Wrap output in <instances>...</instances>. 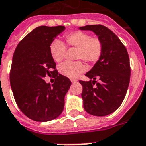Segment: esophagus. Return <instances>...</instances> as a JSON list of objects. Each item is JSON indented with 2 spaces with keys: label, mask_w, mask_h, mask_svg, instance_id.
<instances>
[{
  "label": "esophagus",
  "mask_w": 146,
  "mask_h": 146,
  "mask_svg": "<svg viewBox=\"0 0 146 146\" xmlns=\"http://www.w3.org/2000/svg\"><path fill=\"white\" fill-rule=\"evenodd\" d=\"M76 81H77L76 80H73V79L71 80V82H72V83H73V84H74V83H76Z\"/></svg>",
  "instance_id": "obj_1"
}]
</instances>
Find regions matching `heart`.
<instances>
[{
    "instance_id": "heart-1",
    "label": "heart",
    "mask_w": 146,
    "mask_h": 146,
    "mask_svg": "<svg viewBox=\"0 0 146 146\" xmlns=\"http://www.w3.org/2000/svg\"><path fill=\"white\" fill-rule=\"evenodd\" d=\"M65 44L68 47L77 48L76 58L86 62L95 63L98 62L103 52V43L98 37H91L90 35L83 31H74L64 35ZM66 48L64 43L59 39L53 40L49 46V52L55 62H62L64 59ZM87 69L82 61L66 62L59 66V71L69 78H76Z\"/></svg>"
}]
</instances>
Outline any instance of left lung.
Here are the masks:
<instances>
[{
	"label": "left lung",
	"instance_id": "8db88e82",
	"mask_svg": "<svg viewBox=\"0 0 146 146\" xmlns=\"http://www.w3.org/2000/svg\"><path fill=\"white\" fill-rule=\"evenodd\" d=\"M80 29L92 31L103 43L101 56L85 74L90 80H80L84 108L94 116H106L119 108L127 93L131 76L128 52L117 35L107 27L91 25Z\"/></svg>",
	"mask_w": 146,
	"mask_h": 146
}]
</instances>
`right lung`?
I'll use <instances>...</instances> for the list:
<instances>
[{
  "label": "right lung",
  "mask_w": 146,
  "mask_h": 146,
  "mask_svg": "<svg viewBox=\"0 0 146 146\" xmlns=\"http://www.w3.org/2000/svg\"><path fill=\"white\" fill-rule=\"evenodd\" d=\"M64 26H39L18 43L14 52L10 84L14 98L22 113L30 119L45 122L56 118L64 108L65 95L71 85L59 74L49 52V46ZM52 75L55 82L43 79Z\"/></svg>",
  "instance_id": "1"
}]
</instances>
